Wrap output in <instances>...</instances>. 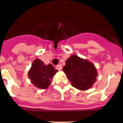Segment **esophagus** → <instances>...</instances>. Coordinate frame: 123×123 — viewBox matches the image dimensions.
<instances>
[{
  "instance_id": "esophagus-1",
  "label": "esophagus",
  "mask_w": 123,
  "mask_h": 123,
  "mask_svg": "<svg viewBox=\"0 0 123 123\" xmlns=\"http://www.w3.org/2000/svg\"><path fill=\"white\" fill-rule=\"evenodd\" d=\"M55 68H56V69H57L58 71H61V70L62 69L61 65H57V66H56Z\"/></svg>"
}]
</instances>
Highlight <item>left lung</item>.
<instances>
[{
  "label": "left lung",
  "mask_w": 123,
  "mask_h": 123,
  "mask_svg": "<svg viewBox=\"0 0 123 123\" xmlns=\"http://www.w3.org/2000/svg\"><path fill=\"white\" fill-rule=\"evenodd\" d=\"M63 71L73 87L81 91L91 88L98 76L93 64L76 55H71L66 60Z\"/></svg>",
  "instance_id": "1"
}]
</instances>
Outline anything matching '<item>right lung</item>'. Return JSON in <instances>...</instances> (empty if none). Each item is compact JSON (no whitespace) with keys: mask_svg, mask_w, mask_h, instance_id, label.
<instances>
[{"mask_svg":"<svg viewBox=\"0 0 123 123\" xmlns=\"http://www.w3.org/2000/svg\"><path fill=\"white\" fill-rule=\"evenodd\" d=\"M57 71L52 64L45 65L41 60L36 59L29 71L28 75L31 82L36 87L44 89L51 84L50 81Z\"/></svg>","mask_w":123,"mask_h":123,"instance_id":"1","label":"right lung"}]
</instances>
